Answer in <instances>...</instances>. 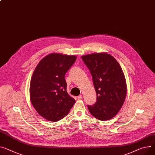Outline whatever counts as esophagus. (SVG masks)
Wrapping results in <instances>:
<instances>
[{"mask_svg": "<svg viewBox=\"0 0 155 155\" xmlns=\"http://www.w3.org/2000/svg\"><path fill=\"white\" fill-rule=\"evenodd\" d=\"M78 100H81V99H82V95H79V96L78 97Z\"/></svg>", "mask_w": 155, "mask_h": 155, "instance_id": "obj_1", "label": "esophagus"}]
</instances>
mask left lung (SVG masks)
I'll use <instances>...</instances> for the list:
<instances>
[{"mask_svg": "<svg viewBox=\"0 0 155 155\" xmlns=\"http://www.w3.org/2000/svg\"><path fill=\"white\" fill-rule=\"evenodd\" d=\"M89 68L97 94V102L88 106L91 114L102 121L115 117L125 101L127 86L117 60L107 52L81 56Z\"/></svg>", "mask_w": 155, "mask_h": 155, "instance_id": "8db88e82", "label": "left lung"}]
</instances>
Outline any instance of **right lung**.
Wrapping results in <instances>:
<instances>
[{
	"label": "right lung",
	"instance_id": "right-lung-1",
	"mask_svg": "<svg viewBox=\"0 0 155 155\" xmlns=\"http://www.w3.org/2000/svg\"><path fill=\"white\" fill-rule=\"evenodd\" d=\"M77 59L75 55L51 53L35 67L30 84V99L38 114L50 121L67 116L75 100L68 95L65 75Z\"/></svg>",
	"mask_w": 155,
	"mask_h": 155
}]
</instances>
